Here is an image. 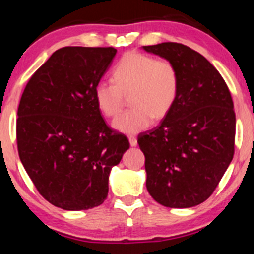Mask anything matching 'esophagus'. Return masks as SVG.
I'll use <instances>...</instances> for the list:
<instances>
[{
	"mask_svg": "<svg viewBox=\"0 0 254 254\" xmlns=\"http://www.w3.org/2000/svg\"><path fill=\"white\" fill-rule=\"evenodd\" d=\"M128 140H129V143H130L131 147H136L137 140H136V137L134 136V135H129V136H128Z\"/></svg>",
	"mask_w": 254,
	"mask_h": 254,
	"instance_id": "34e87169",
	"label": "esophagus"
}]
</instances>
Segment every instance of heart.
<instances>
[{"label": "heart", "instance_id": "1", "mask_svg": "<svg viewBox=\"0 0 254 254\" xmlns=\"http://www.w3.org/2000/svg\"><path fill=\"white\" fill-rule=\"evenodd\" d=\"M113 83L100 81L95 100L107 118L118 116L126 97L131 106L113 121L114 129L136 134L150 127L152 118L163 119L171 111L179 89V76L169 60H156L141 53H127L113 70Z\"/></svg>", "mask_w": 254, "mask_h": 254}]
</instances>
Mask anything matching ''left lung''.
Masks as SVG:
<instances>
[{
	"label": "left lung",
	"mask_w": 254,
	"mask_h": 254,
	"mask_svg": "<svg viewBox=\"0 0 254 254\" xmlns=\"http://www.w3.org/2000/svg\"><path fill=\"white\" fill-rule=\"evenodd\" d=\"M171 61L179 76L172 109L159 126L138 135L147 190L170 208L202 203L216 189L235 152L234 103L217 69L178 43L142 47Z\"/></svg>",
	"instance_id": "left-lung-1"
}]
</instances>
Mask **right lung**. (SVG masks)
<instances>
[{
    "mask_svg": "<svg viewBox=\"0 0 254 254\" xmlns=\"http://www.w3.org/2000/svg\"><path fill=\"white\" fill-rule=\"evenodd\" d=\"M113 47L55 51L27 83L17 119L20 162L38 192L55 207L85 210L105 201L109 176L129 148L95 100Z\"/></svg>",
    "mask_w": 254,
    "mask_h": 254,
    "instance_id": "1",
    "label": "right lung"
}]
</instances>
